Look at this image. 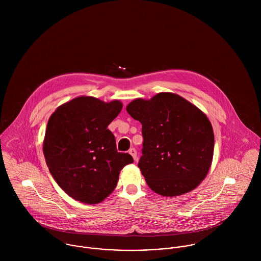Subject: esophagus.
<instances>
[{
    "label": "esophagus",
    "mask_w": 261,
    "mask_h": 261,
    "mask_svg": "<svg viewBox=\"0 0 261 261\" xmlns=\"http://www.w3.org/2000/svg\"><path fill=\"white\" fill-rule=\"evenodd\" d=\"M128 152L133 155V158H134V160L137 162L138 161V154H137V149H134V148H132V149L128 150Z\"/></svg>",
    "instance_id": "1"
}]
</instances>
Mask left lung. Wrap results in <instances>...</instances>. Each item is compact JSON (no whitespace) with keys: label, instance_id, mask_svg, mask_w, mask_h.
Wrapping results in <instances>:
<instances>
[{"label":"left lung","instance_id":"left-lung-1","mask_svg":"<svg viewBox=\"0 0 261 261\" xmlns=\"http://www.w3.org/2000/svg\"><path fill=\"white\" fill-rule=\"evenodd\" d=\"M126 112L142 123L139 168L156 194H186L206 178L213 160L214 133L206 114L184 97L160 92L137 98Z\"/></svg>","mask_w":261,"mask_h":261}]
</instances>
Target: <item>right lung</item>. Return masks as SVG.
I'll list each match as a JSON object with an SVG mask.
<instances>
[{
    "mask_svg": "<svg viewBox=\"0 0 261 261\" xmlns=\"http://www.w3.org/2000/svg\"><path fill=\"white\" fill-rule=\"evenodd\" d=\"M121 109L119 100L82 95L58 107L48 120L46 164L59 187L79 202H102L115 189L122 168L134 162L130 154L116 150L108 128Z\"/></svg>",
    "mask_w": 261,
    "mask_h": 261,
    "instance_id": "right-lung-1",
    "label": "right lung"
}]
</instances>
